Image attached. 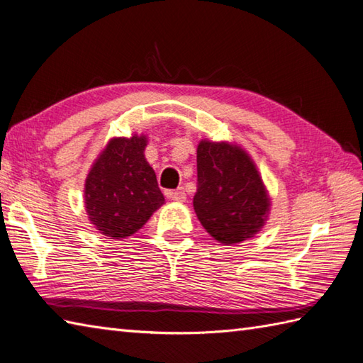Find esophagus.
<instances>
[{"instance_id":"34e87169","label":"esophagus","mask_w":363,"mask_h":363,"mask_svg":"<svg viewBox=\"0 0 363 363\" xmlns=\"http://www.w3.org/2000/svg\"><path fill=\"white\" fill-rule=\"evenodd\" d=\"M167 196L169 199H173V201L176 203H184L186 201V191H184L182 189H177V190H168L167 191Z\"/></svg>"}]
</instances>
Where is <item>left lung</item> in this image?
I'll use <instances>...</instances> for the list:
<instances>
[{
	"instance_id": "obj_1",
	"label": "left lung",
	"mask_w": 363,
	"mask_h": 363,
	"mask_svg": "<svg viewBox=\"0 0 363 363\" xmlns=\"http://www.w3.org/2000/svg\"><path fill=\"white\" fill-rule=\"evenodd\" d=\"M194 207L215 240L240 243L264 226L269 199L256 165L237 145L203 140L196 151Z\"/></svg>"
}]
</instances>
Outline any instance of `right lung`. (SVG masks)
Wrapping results in <instances>:
<instances>
[{
  "instance_id": "right-lung-1",
  "label": "right lung",
  "mask_w": 363,
  "mask_h": 363,
  "mask_svg": "<svg viewBox=\"0 0 363 363\" xmlns=\"http://www.w3.org/2000/svg\"><path fill=\"white\" fill-rule=\"evenodd\" d=\"M145 146V135L112 138L87 176L89 218L107 237L133 235L165 203Z\"/></svg>"
}]
</instances>
